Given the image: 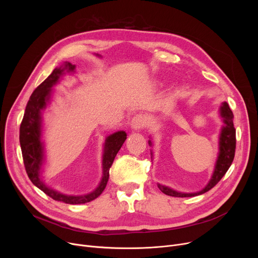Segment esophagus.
<instances>
[{
    "mask_svg": "<svg viewBox=\"0 0 258 258\" xmlns=\"http://www.w3.org/2000/svg\"><path fill=\"white\" fill-rule=\"evenodd\" d=\"M143 126H144V119H143V117L141 115L135 116L132 119V122H131L132 130H134V131H140L141 128H143Z\"/></svg>",
    "mask_w": 258,
    "mask_h": 258,
    "instance_id": "34e87169",
    "label": "esophagus"
}]
</instances>
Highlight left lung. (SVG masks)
<instances>
[{
  "label": "left lung",
  "instance_id": "8db88e82",
  "mask_svg": "<svg viewBox=\"0 0 258 258\" xmlns=\"http://www.w3.org/2000/svg\"><path fill=\"white\" fill-rule=\"evenodd\" d=\"M220 117L223 121V126L220 132V137H219V154L218 159H216L214 170L210 178V181L207 183V185L202 189L200 191L197 192H181L177 191L174 189L162 185L158 183V187L160 190L170 197L175 198H189V197H196L199 195H203L207 192L212 187H214L216 184L220 182V180L224 177L229 167L231 166L234 154H235V145H236V139H235V128L233 124V113L230 110V107L227 102H223L220 106L219 110ZM148 144L151 146L153 145L152 140H148ZM153 158V151L151 153ZM153 161V159H152Z\"/></svg>",
  "mask_w": 258,
  "mask_h": 258
}]
</instances>
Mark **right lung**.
<instances>
[{"mask_svg": "<svg viewBox=\"0 0 258 258\" xmlns=\"http://www.w3.org/2000/svg\"><path fill=\"white\" fill-rule=\"evenodd\" d=\"M75 68V64L68 61L62 62L34 90L27 103L20 127V143L24 165L30 181L53 200L71 205L85 204L102 194L108 181V171L113 161L122 144L126 140V133L124 131H118L105 138L102 154V177L98 186L93 191L80 196L64 195L45 183L43 166L46 161V152L45 142L43 141V113L51 102L53 88L59 84L66 74H74Z\"/></svg>", "mask_w": 258, "mask_h": 258, "instance_id": "add662e5", "label": "right lung"}]
</instances>
